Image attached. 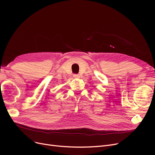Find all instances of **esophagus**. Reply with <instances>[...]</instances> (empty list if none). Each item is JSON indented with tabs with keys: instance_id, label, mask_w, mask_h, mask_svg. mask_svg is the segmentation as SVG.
Wrapping results in <instances>:
<instances>
[{
	"instance_id": "obj_1",
	"label": "esophagus",
	"mask_w": 155,
	"mask_h": 155,
	"mask_svg": "<svg viewBox=\"0 0 155 155\" xmlns=\"http://www.w3.org/2000/svg\"><path fill=\"white\" fill-rule=\"evenodd\" d=\"M74 78H79V76L78 74H74Z\"/></svg>"
}]
</instances>
